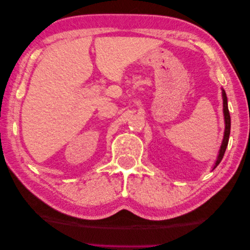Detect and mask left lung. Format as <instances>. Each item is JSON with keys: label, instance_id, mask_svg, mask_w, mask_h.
<instances>
[{"label": "left lung", "instance_id": "obj_1", "mask_svg": "<svg viewBox=\"0 0 250 250\" xmlns=\"http://www.w3.org/2000/svg\"><path fill=\"white\" fill-rule=\"evenodd\" d=\"M222 90V99H223V116H224V124H225V128H224V135H223V140L221 143L220 149H219L218 152V156L217 160L215 162V165L211 168V171H213L217 166L220 164V162L222 161L224 152L226 150V147H228L229 144V133H230V116H229V106H228V97H226L225 90L223 88H221Z\"/></svg>", "mask_w": 250, "mask_h": 250}]
</instances>
